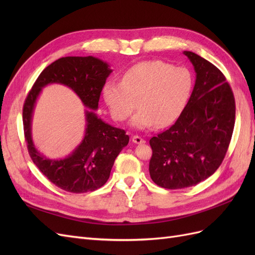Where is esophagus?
<instances>
[{
	"mask_svg": "<svg viewBox=\"0 0 255 255\" xmlns=\"http://www.w3.org/2000/svg\"><path fill=\"white\" fill-rule=\"evenodd\" d=\"M132 140H133L134 143H137V144L144 143V142H145V140L143 139V138L140 137V136H138V135H134L133 138H132Z\"/></svg>",
	"mask_w": 255,
	"mask_h": 255,
	"instance_id": "esophagus-1",
	"label": "esophagus"
}]
</instances>
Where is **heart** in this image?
<instances>
[{
	"mask_svg": "<svg viewBox=\"0 0 255 255\" xmlns=\"http://www.w3.org/2000/svg\"><path fill=\"white\" fill-rule=\"evenodd\" d=\"M194 89V76L188 69L174 67L163 60L140 61L123 73L121 83L109 82L103 99L112 117L126 120L135 109L130 126L144 129L170 126L186 107Z\"/></svg>",
	"mask_w": 255,
	"mask_h": 255,
	"instance_id": "heart-1",
	"label": "heart"
}]
</instances>
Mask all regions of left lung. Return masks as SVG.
Masks as SVG:
<instances>
[{
    "label": "left lung",
    "mask_w": 255,
    "mask_h": 255,
    "mask_svg": "<svg viewBox=\"0 0 255 255\" xmlns=\"http://www.w3.org/2000/svg\"><path fill=\"white\" fill-rule=\"evenodd\" d=\"M184 54L197 73L191 97L173 125L150 139V176L167 189L195 186L217 170L235 125V99L226 76L198 54Z\"/></svg>",
    "instance_id": "left-lung-1"
}]
</instances>
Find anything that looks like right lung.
I'll use <instances>...</instances> for the list:
<instances>
[{
    "label": "right lung",
    "instance_id": "add662e5",
    "mask_svg": "<svg viewBox=\"0 0 255 255\" xmlns=\"http://www.w3.org/2000/svg\"><path fill=\"white\" fill-rule=\"evenodd\" d=\"M112 73L109 64L87 56L61 57L39 74L23 105V128L29 156L48 180L60 189L74 194L94 191L107 182L116 157L128 143L125 129L114 128L98 118L100 96ZM57 82L71 88L90 110L87 133L82 142L68 158L49 160L36 151L31 139V116L35 100L48 83Z\"/></svg>",
    "mask_w": 255,
    "mask_h": 255
}]
</instances>
